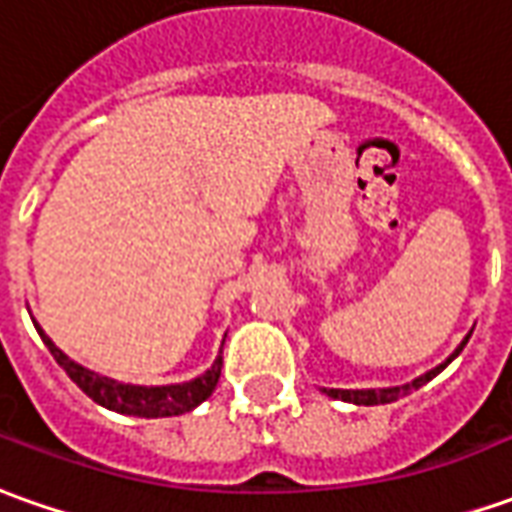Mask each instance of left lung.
<instances>
[{"label": "left lung", "mask_w": 512, "mask_h": 512, "mask_svg": "<svg viewBox=\"0 0 512 512\" xmlns=\"http://www.w3.org/2000/svg\"><path fill=\"white\" fill-rule=\"evenodd\" d=\"M468 342V339H465ZM465 342L457 347V353L451 358H457L460 356V350L465 347ZM448 358V361H451ZM446 361V364H448ZM446 364H440V367H434L431 373L426 375H420V378H415L412 384H406V387H389V389H325L328 392L330 398H342V401L347 403H358V406H378V403H392V401H398V398H403V395H409L412 389L417 387H423V384H429L431 378L437 373H443L446 370Z\"/></svg>", "instance_id": "8db88e82"}]
</instances>
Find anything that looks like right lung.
I'll return each mask as SVG.
<instances>
[{"mask_svg": "<svg viewBox=\"0 0 512 512\" xmlns=\"http://www.w3.org/2000/svg\"><path fill=\"white\" fill-rule=\"evenodd\" d=\"M38 328V325H36ZM44 344L50 347L52 358L66 370V375L78 384V387L100 406H106L111 412H120V415H134V417H173L184 415L190 409H196L198 403H204L212 395V389L221 378V367H224V358H215L210 370L204 375H198L196 381H187V384H173V387H134V384H120V381H111L106 375H97L92 370H86L81 364H75L72 358L64 356L52 339L38 328Z\"/></svg>", "mask_w": 512, "mask_h": 512, "instance_id": "obj_1", "label": "right lung"}]
</instances>
